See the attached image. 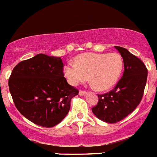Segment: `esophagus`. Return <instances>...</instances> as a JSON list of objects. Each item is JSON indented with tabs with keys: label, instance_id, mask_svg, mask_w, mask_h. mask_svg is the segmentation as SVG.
Instances as JSON below:
<instances>
[{
	"label": "esophagus",
	"instance_id": "34e87169",
	"mask_svg": "<svg viewBox=\"0 0 157 157\" xmlns=\"http://www.w3.org/2000/svg\"><path fill=\"white\" fill-rule=\"evenodd\" d=\"M86 92L85 90H80L78 94H79V95H81V96H83V95L86 94Z\"/></svg>",
	"mask_w": 157,
	"mask_h": 157
}]
</instances>
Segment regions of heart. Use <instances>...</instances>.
Listing matches in <instances>:
<instances>
[{
  "label": "heart",
  "mask_w": 157,
  "mask_h": 157,
  "mask_svg": "<svg viewBox=\"0 0 157 157\" xmlns=\"http://www.w3.org/2000/svg\"><path fill=\"white\" fill-rule=\"evenodd\" d=\"M122 69L123 59L117 53H85L78 56L75 63H68L63 73L71 85L77 86L90 76L95 89L105 90L118 81Z\"/></svg>",
  "instance_id": "1"
}]
</instances>
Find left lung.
Instances as JSON below:
<instances>
[{
	"label": "left lung",
	"instance_id": "8db88e82",
	"mask_svg": "<svg viewBox=\"0 0 157 157\" xmlns=\"http://www.w3.org/2000/svg\"><path fill=\"white\" fill-rule=\"evenodd\" d=\"M124 62V72L112 90L98 94V102L92 112L98 119L107 123L118 122L140 104L145 87L148 70L144 63L127 49L115 46Z\"/></svg>",
	"mask_w": 157,
	"mask_h": 157
}]
</instances>
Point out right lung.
Listing matches in <instances>:
<instances>
[{
	"label": "right lung",
	"instance_id": "add662e5",
	"mask_svg": "<svg viewBox=\"0 0 157 157\" xmlns=\"http://www.w3.org/2000/svg\"><path fill=\"white\" fill-rule=\"evenodd\" d=\"M60 57L38 54L19 63L9 79L17 109L30 121L50 128L61 122L78 90L67 82Z\"/></svg>",
	"mask_w": 157,
	"mask_h": 157
}]
</instances>
